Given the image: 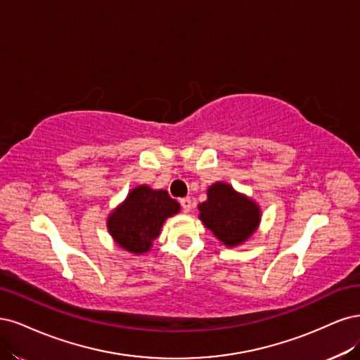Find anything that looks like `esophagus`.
Returning a JSON list of instances; mask_svg holds the SVG:
<instances>
[{
	"label": "esophagus",
	"mask_w": 360,
	"mask_h": 360,
	"mask_svg": "<svg viewBox=\"0 0 360 360\" xmlns=\"http://www.w3.org/2000/svg\"><path fill=\"white\" fill-rule=\"evenodd\" d=\"M179 203L182 206L184 212H188L191 210V199H190V197H184V199L179 200Z\"/></svg>",
	"instance_id": "obj_1"
}]
</instances>
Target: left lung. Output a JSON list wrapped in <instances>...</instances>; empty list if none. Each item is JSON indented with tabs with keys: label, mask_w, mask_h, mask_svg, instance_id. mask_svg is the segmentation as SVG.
Returning a JSON list of instances; mask_svg holds the SVG:
<instances>
[{
	"label": "left lung",
	"mask_w": 360,
	"mask_h": 360,
	"mask_svg": "<svg viewBox=\"0 0 360 360\" xmlns=\"http://www.w3.org/2000/svg\"><path fill=\"white\" fill-rule=\"evenodd\" d=\"M207 199L199 206V218L206 229L229 248L247 242L262 221V210L247 194L227 182H215L206 191Z\"/></svg>",
	"instance_id": "left-lung-1"
}]
</instances>
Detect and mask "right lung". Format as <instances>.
Here are the masks:
<instances>
[{"label":"right lung","mask_w":360,"mask_h":360,"mask_svg":"<svg viewBox=\"0 0 360 360\" xmlns=\"http://www.w3.org/2000/svg\"><path fill=\"white\" fill-rule=\"evenodd\" d=\"M179 211V203L166 190L137 185L109 214L108 231L120 248L142 256L153 248L166 219Z\"/></svg>","instance_id":"obj_1"}]
</instances>
